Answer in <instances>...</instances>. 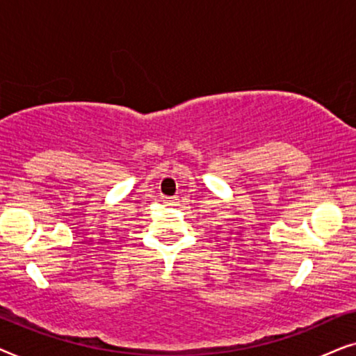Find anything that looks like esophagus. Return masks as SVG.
Here are the masks:
<instances>
[{
  "mask_svg": "<svg viewBox=\"0 0 356 356\" xmlns=\"http://www.w3.org/2000/svg\"><path fill=\"white\" fill-rule=\"evenodd\" d=\"M177 200L179 198L177 197H165V203H169V205H175V203H177Z\"/></svg>",
  "mask_w": 356,
  "mask_h": 356,
  "instance_id": "34e87169",
  "label": "esophagus"
}]
</instances>
